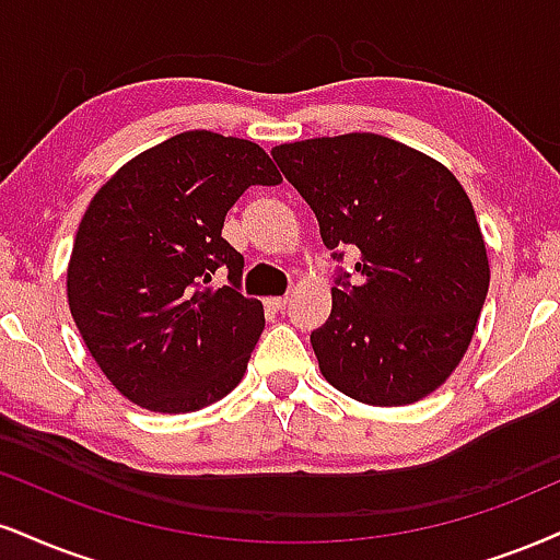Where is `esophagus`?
I'll list each match as a JSON object with an SVG mask.
<instances>
[{"label": "esophagus", "instance_id": "34e87169", "mask_svg": "<svg viewBox=\"0 0 560 560\" xmlns=\"http://www.w3.org/2000/svg\"><path fill=\"white\" fill-rule=\"evenodd\" d=\"M287 302H289V298H268L266 307L273 310V313H279V310L287 307Z\"/></svg>", "mask_w": 560, "mask_h": 560}]
</instances>
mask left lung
<instances>
[{"instance_id":"1","label":"left lung","mask_w":560,"mask_h":560,"mask_svg":"<svg viewBox=\"0 0 560 560\" xmlns=\"http://www.w3.org/2000/svg\"><path fill=\"white\" fill-rule=\"evenodd\" d=\"M271 156L313 208L323 245L360 250L310 334L323 378L373 407L441 388L472 341L490 284L472 200L441 161L375 132L276 145Z\"/></svg>"}]
</instances>
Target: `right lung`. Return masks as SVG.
Here are the masks:
<instances>
[{
	"mask_svg": "<svg viewBox=\"0 0 560 560\" xmlns=\"http://www.w3.org/2000/svg\"><path fill=\"white\" fill-rule=\"evenodd\" d=\"M281 174L258 143L179 132L127 161L80 221L67 305L101 373L138 407L203 409L242 381L262 326L242 298L245 258L221 237L250 185ZM219 267L232 288L210 287Z\"/></svg>",
	"mask_w": 560,
	"mask_h": 560,
	"instance_id": "1",
	"label": "right lung"
}]
</instances>
